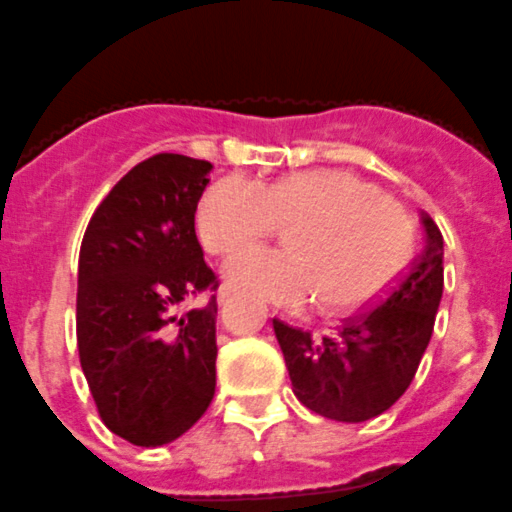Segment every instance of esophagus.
<instances>
[{"mask_svg":"<svg viewBox=\"0 0 512 512\" xmlns=\"http://www.w3.org/2000/svg\"><path fill=\"white\" fill-rule=\"evenodd\" d=\"M217 300H219V305H224L229 300V288H219V293H217Z\"/></svg>","mask_w":512,"mask_h":512,"instance_id":"obj_1","label":"esophagus"}]
</instances>
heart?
Wrapping results in <instances>:
<instances>
[{"mask_svg":"<svg viewBox=\"0 0 512 512\" xmlns=\"http://www.w3.org/2000/svg\"><path fill=\"white\" fill-rule=\"evenodd\" d=\"M288 227L285 250H245L224 262L229 285L257 300L328 313L371 303L412 252L407 214L346 171H298L255 184L224 176L197 204V234L214 255Z\"/></svg>","mask_w":512,"mask_h":512,"instance_id":"heart-1","label":"heart"}]
</instances>
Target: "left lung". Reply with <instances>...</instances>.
I'll return each instance as SVG.
<instances>
[{
    "label": "left lung",
    "instance_id": "8db88e82",
    "mask_svg": "<svg viewBox=\"0 0 512 512\" xmlns=\"http://www.w3.org/2000/svg\"><path fill=\"white\" fill-rule=\"evenodd\" d=\"M424 250L389 285L379 303L351 315L323 338L272 321L293 391L310 412L336 422H366L412 384L434 331L444 288V240L422 214Z\"/></svg>",
    "mask_w": 512,
    "mask_h": 512
}]
</instances>
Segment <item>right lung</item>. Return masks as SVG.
Segmentation results:
<instances>
[{"instance_id": "obj_1", "label": "right lung", "mask_w": 512, "mask_h": 512, "mask_svg": "<svg viewBox=\"0 0 512 512\" xmlns=\"http://www.w3.org/2000/svg\"><path fill=\"white\" fill-rule=\"evenodd\" d=\"M212 164L156 154L100 202L78 262V353L100 419L136 447L199 422L217 386V290L194 232Z\"/></svg>"}]
</instances>
